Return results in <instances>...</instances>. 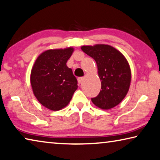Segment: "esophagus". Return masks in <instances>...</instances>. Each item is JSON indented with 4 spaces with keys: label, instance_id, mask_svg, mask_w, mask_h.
<instances>
[{
    "label": "esophagus",
    "instance_id": "1",
    "mask_svg": "<svg viewBox=\"0 0 160 160\" xmlns=\"http://www.w3.org/2000/svg\"><path fill=\"white\" fill-rule=\"evenodd\" d=\"M83 77L78 78V83H82V82H83Z\"/></svg>",
    "mask_w": 160,
    "mask_h": 160
}]
</instances>
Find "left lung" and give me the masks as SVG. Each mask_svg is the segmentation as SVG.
<instances>
[{"label": "left lung", "mask_w": 160, "mask_h": 160, "mask_svg": "<svg viewBox=\"0 0 160 160\" xmlns=\"http://www.w3.org/2000/svg\"><path fill=\"white\" fill-rule=\"evenodd\" d=\"M81 49L96 61L101 82L100 93L91 101L101 109L114 108L129 91L131 71L128 60L121 52L108 44L84 45Z\"/></svg>", "instance_id": "left-lung-1"}]
</instances>
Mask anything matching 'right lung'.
I'll return each mask as SVG.
<instances>
[{
  "mask_svg": "<svg viewBox=\"0 0 160 160\" xmlns=\"http://www.w3.org/2000/svg\"><path fill=\"white\" fill-rule=\"evenodd\" d=\"M73 48L48 49L34 63L30 83L38 101L51 111L66 107L77 89V80L67 62L74 52Z\"/></svg>",
  "mask_w": 160,
  "mask_h": 160,
  "instance_id": "obj_1",
  "label": "right lung"
}]
</instances>
